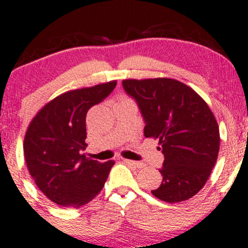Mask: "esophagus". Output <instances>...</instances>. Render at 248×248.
Returning <instances> with one entry per match:
<instances>
[{
    "mask_svg": "<svg viewBox=\"0 0 248 248\" xmlns=\"http://www.w3.org/2000/svg\"><path fill=\"white\" fill-rule=\"evenodd\" d=\"M124 162L126 164H128V166H132L134 168H139V169H141V168H144V164L141 163V162H136V161H132V160H126V158H124Z\"/></svg>",
    "mask_w": 248,
    "mask_h": 248,
    "instance_id": "obj_1",
    "label": "esophagus"
}]
</instances>
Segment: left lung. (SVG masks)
<instances>
[{"label": "left lung", "instance_id": "8db88e82", "mask_svg": "<svg viewBox=\"0 0 248 248\" xmlns=\"http://www.w3.org/2000/svg\"><path fill=\"white\" fill-rule=\"evenodd\" d=\"M122 86L138 102L144 136L160 140L164 155L156 198L179 203L205 186L219 153V127L205 101L191 87L170 78L126 79Z\"/></svg>", "mask_w": 248, "mask_h": 248}]
</instances>
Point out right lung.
<instances>
[{"label": "right lung", "mask_w": 248, "mask_h": 248, "mask_svg": "<svg viewBox=\"0 0 248 248\" xmlns=\"http://www.w3.org/2000/svg\"><path fill=\"white\" fill-rule=\"evenodd\" d=\"M116 80L69 91L37 113L24 138L28 170L38 189L53 203L79 207L101 191L114 161L87 158L86 114L112 93Z\"/></svg>", "instance_id": "add662e5"}]
</instances>
